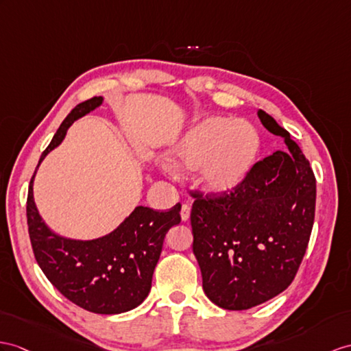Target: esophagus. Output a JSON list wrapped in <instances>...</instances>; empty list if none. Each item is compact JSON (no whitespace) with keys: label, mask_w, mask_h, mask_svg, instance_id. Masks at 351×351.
<instances>
[{"label":"esophagus","mask_w":351,"mask_h":351,"mask_svg":"<svg viewBox=\"0 0 351 351\" xmlns=\"http://www.w3.org/2000/svg\"><path fill=\"white\" fill-rule=\"evenodd\" d=\"M180 216H182V220H183V221L189 220V216H191V205H189V204H183V205H182Z\"/></svg>","instance_id":"34e87169"}]
</instances>
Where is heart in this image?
Masks as SVG:
<instances>
[{"label":"heart","mask_w":351,"mask_h":351,"mask_svg":"<svg viewBox=\"0 0 351 351\" xmlns=\"http://www.w3.org/2000/svg\"><path fill=\"white\" fill-rule=\"evenodd\" d=\"M261 147L256 128L244 121L211 117L187 132L173 149V162L184 169L201 168L205 189L234 191L250 168Z\"/></svg>","instance_id":"1"}]
</instances>
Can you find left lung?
<instances>
[{"label":"left lung","instance_id":"1","mask_svg":"<svg viewBox=\"0 0 351 351\" xmlns=\"http://www.w3.org/2000/svg\"><path fill=\"white\" fill-rule=\"evenodd\" d=\"M262 125L289 152L253 164L234 191L193 198L191 225L204 292L225 310H249L292 283L310 241L315 177L302 150L265 111Z\"/></svg>","mask_w":351,"mask_h":351}]
</instances>
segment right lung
I'll return each instance as SVG.
<instances>
[{
	"instance_id": "right-lung-1",
	"label": "right lung",
	"mask_w": 351,
	"mask_h": 351,
	"mask_svg": "<svg viewBox=\"0 0 351 351\" xmlns=\"http://www.w3.org/2000/svg\"><path fill=\"white\" fill-rule=\"evenodd\" d=\"M101 102V97H93L75 106L43 152L40 162L61 144L74 121ZM34 176L27 199L28 232L36 261L50 283L73 304L90 313L119 314L138 306L150 292L167 232L182 221V205L176 204L167 211L136 207L106 237L92 241L65 240L43 223L32 198Z\"/></svg>"
}]
</instances>
